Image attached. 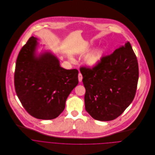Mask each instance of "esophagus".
I'll return each mask as SVG.
<instances>
[{
  "label": "esophagus",
  "mask_w": 155,
  "mask_h": 155,
  "mask_svg": "<svg viewBox=\"0 0 155 155\" xmlns=\"http://www.w3.org/2000/svg\"><path fill=\"white\" fill-rule=\"evenodd\" d=\"M82 79H83L82 75H81V73H79V74H78V81H79V82H81Z\"/></svg>",
  "instance_id": "esophagus-1"
}]
</instances>
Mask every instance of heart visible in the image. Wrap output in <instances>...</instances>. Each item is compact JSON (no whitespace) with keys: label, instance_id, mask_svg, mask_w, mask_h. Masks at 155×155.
Listing matches in <instances>:
<instances>
[{"label":"heart","instance_id":"1","mask_svg":"<svg viewBox=\"0 0 155 155\" xmlns=\"http://www.w3.org/2000/svg\"><path fill=\"white\" fill-rule=\"evenodd\" d=\"M104 54L105 50L103 47H98L95 49L91 54H88L84 60L86 64L91 68L95 67L101 61ZM70 59L71 60H74V58L71 57H70Z\"/></svg>","mask_w":155,"mask_h":155}]
</instances>
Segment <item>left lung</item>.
<instances>
[{"label": "left lung", "instance_id": "8db88e82", "mask_svg": "<svg viewBox=\"0 0 155 155\" xmlns=\"http://www.w3.org/2000/svg\"><path fill=\"white\" fill-rule=\"evenodd\" d=\"M86 89V111L95 120H113L133 101L138 82L139 67L130 43L116 49L92 69L81 68Z\"/></svg>", "mask_w": 155, "mask_h": 155}]
</instances>
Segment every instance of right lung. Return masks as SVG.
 I'll return each mask as SVG.
<instances>
[{"label": "right lung", "instance_id": "add662e5", "mask_svg": "<svg viewBox=\"0 0 155 155\" xmlns=\"http://www.w3.org/2000/svg\"><path fill=\"white\" fill-rule=\"evenodd\" d=\"M38 40L30 37L20 50L15 86L28 114L36 119L51 120L64 110L68 97L78 83V71L61 67L59 60L50 51L38 54Z\"/></svg>", "mask_w": 155, "mask_h": 155}]
</instances>
